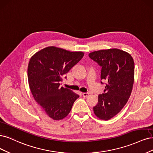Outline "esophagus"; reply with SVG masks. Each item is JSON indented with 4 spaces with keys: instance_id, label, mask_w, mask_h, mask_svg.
Wrapping results in <instances>:
<instances>
[{
    "instance_id": "obj_1",
    "label": "esophagus",
    "mask_w": 153,
    "mask_h": 153,
    "mask_svg": "<svg viewBox=\"0 0 153 153\" xmlns=\"http://www.w3.org/2000/svg\"><path fill=\"white\" fill-rule=\"evenodd\" d=\"M82 96L84 97H88V95H89V93H82Z\"/></svg>"
}]
</instances>
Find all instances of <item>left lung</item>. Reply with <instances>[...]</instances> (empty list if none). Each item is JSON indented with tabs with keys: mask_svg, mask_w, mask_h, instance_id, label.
<instances>
[{
	"mask_svg": "<svg viewBox=\"0 0 153 153\" xmlns=\"http://www.w3.org/2000/svg\"><path fill=\"white\" fill-rule=\"evenodd\" d=\"M89 57L102 67L100 79L107 82L93 111L100 119L109 120L121 111L130 98L134 81V62L130 54L118 49L92 52Z\"/></svg>",
	"mask_w": 153,
	"mask_h": 153,
	"instance_id": "obj_1",
	"label": "left lung"
}]
</instances>
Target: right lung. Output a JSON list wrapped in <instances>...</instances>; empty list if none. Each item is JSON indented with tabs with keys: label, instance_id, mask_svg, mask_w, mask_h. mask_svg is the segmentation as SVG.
<instances>
[{
	"label": "right lung",
	"instance_id": "add662e5",
	"mask_svg": "<svg viewBox=\"0 0 153 153\" xmlns=\"http://www.w3.org/2000/svg\"><path fill=\"white\" fill-rule=\"evenodd\" d=\"M83 56L81 51L71 52L50 46L30 58L28 66L29 87L34 99L53 120L65 117L79 97L70 89L60 88V82Z\"/></svg>",
	"mask_w": 153,
	"mask_h": 153
}]
</instances>
